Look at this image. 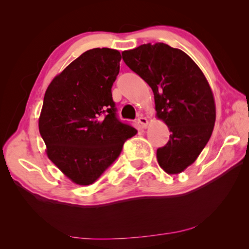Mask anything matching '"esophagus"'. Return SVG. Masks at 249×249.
<instances>
[{
  "label": "esophagus",
  "mask_w": 249,
  "mask_h": 249,
  "mask_svg": "<svg viewBox=\"0 0 249 249\" xmlns=\"http://www.w3.org/2000/svg\"><path fill=\"white\" fill-rule=\"evenodd\" d=\"M138 123H140L142 127L146 128L147 125H148V120H147L144 115H141L138 117Z\"/></svg>",
  "instance_id": "1"
}]
</instances>
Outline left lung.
Returning a JSON list of instances; mask_svg holds the SVG:
<instances>
[{"label": "left lung", "instance_id": "obj_1", "mask_svg": "<svg viewBox=\"0 0 249 249\" xmlns=\"http://www.w3.org/2000/svg\"><path fill=\"white\" fill-rule=\"evenodd\" d=\"M123 60L154 92L156 117L169 128L157 161L168 175H178L199 157L216 119L214 95L204 73L187 53L163 43L144 44L122 53Z\"/></svg>", "mask_w": 249, "mask_h": 249}]
</instances>
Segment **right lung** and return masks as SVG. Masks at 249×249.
I'll return each mask as SVG.
<instances>
[{
  "label": "right lung",
  "mask_w": 249,
  "mask_h": 249,
  "mask_svg": "<svg viewBox=\"0 0 249 249\" xmlns=\"http://www.w3.org/2000/svg\"><path fill=\"white\" fill-rule=\"evenodd\" d=\"M121 59L115 49L88 50L46 90L38 120L46 154L75 184L93 183L137 133L115 115L111 89Z\"/></svg>",
  "instance_id": "right-lung-1"
}]
</instances>
